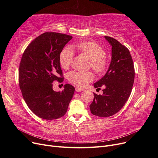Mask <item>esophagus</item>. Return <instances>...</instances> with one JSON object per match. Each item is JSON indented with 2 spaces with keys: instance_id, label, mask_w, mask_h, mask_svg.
I'll return each instance as SVG.
<instances>
[{
  "instance_id": "34e87169",
  "label": "esophagus",
  "mask_w": 158,
  "mask_h": 158,
  "mask_svg": "<svg viewBox=\"0 0 158 158\" xmlns=\"http://www.w3.org/2000/svg\"><path fill=\"white\" fill-rule=\"evenodd\" d=\"M76 91L77 92H82V91H84V89H82L81 88H79V87H76Z\"/></svg>"
}]
</instances>
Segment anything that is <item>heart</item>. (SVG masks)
Listing matches in <instances>:
<instances>
[{"label":"heart","mask_w":158,"mask_h":158,"mask_svg":"<svg viewBox=\"0 0 158 158\" xmlns=\"http://www.w3.org/2000/svg\"><path fill=\"white\" fill-rule=\"evenodd\" d=\"M78 51L84 54L90 60V66L98 73H103L107 67V61L106 58L105 50L95 41H86L76 45ZM73 57V51L70 47H64L60 55V64L64 69H68ZM94 76L92 72H80L72 71L68 74V79L72 83L79 87L86 86L92 81Z\"/></svg>","instance_id":"b5f03b06"}]
</instances>
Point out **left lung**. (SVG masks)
Masks as SVG:
<instances>
[{
    "instance_id": "left-lung-1",
    "label": "left lung",
    "mask_w": 158,
    "mask_h": 158,
    "mask_svg": "<svg viewBox=\"0 0 158 158\" xmlns=\"http://www.w3.org/2000/svg\"><path fill=\"white\" fill-rule=\"evenodd\" d=\"M111 45V61L105 76L96 82L94 87L104 86L103 94L95 93L89 106L93 114L101 117H110L118 112L131 95L135 80V67L130 52L118 41L104 36Z\"/></svg>"
}]
</instances>
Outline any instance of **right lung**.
Segmentation results:
<instances>
[{
    "label": "right lung",
    "mask_w": 158,
    "mask_h": 158,
    "mask_svg": "<svg viewBox=\"0 0 158 158\" xmlns=\"http://www.w3.org/2000/svg\"><path fill=\"white\" fill-rule=\"evenodd\" d=\"M72 36L46 32L33 40L20 61L19 86L25 102L38 117L45 120L61 118L67 111L75 88L66 84L62 92H55L52 82L63 81L60 55Z\"/></svg>",
    "instance_id": "1"
}]
</instances>
